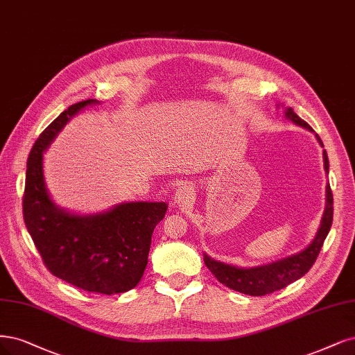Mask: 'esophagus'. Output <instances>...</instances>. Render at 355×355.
Returning a JSON list of instances; mask_svg holds the SVG:
<instances>
[{
	"label": "esophagus",
	"mask_w": 355,
	"mask_h": 355,
	"mask_svg": "<svg viewBox=\"0 0 355 355\" xmlns=\"http://www.w3.org/2000/svg\"><path fill=\"white\" fill-rule=\"evenodd\" d=\"M193 188L189 185L188 182H182L179 183V187L175 192V201L179 204V205H187L189 202L193 201Z\"/></svg>",
	"instance_id": "esophagus-1"
}]
</instances>
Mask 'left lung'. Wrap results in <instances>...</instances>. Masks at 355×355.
Here are the masks:
<instances>
[{
  "label": "left lung",
  "instance_id": "1",
  "mask_svg": "<svg viewBox=\"0 0 355 355\" xmlns=\"http://www.w3.org/2000/svg\"><path fill=\"white\" fill-rule=\"evenodd\" d=\"M279 107V104H277ZM285 119L291 120L292 123L301 126L310 132H314L309 123L292 110L291 107L285 108ZM315 138L323 146L322 139L315 133ZM323 163L326 173H329V158L326 151L323 150ZM334 218V195L331 191V185H326V207L320 220V226L315 232V236L307 247L292 255L285 257L272 263L255 267H236L232 264H226L211 259L210 255L204 252V263L209 267V270L217 277L220 284L225 286L238 291L241 294H247L251 297H263L272 294L275 291L282 289L289 284L295 282L300 277L307 273L311 266L314 264L317 255H319L323 242L331 230Z\"/></svg>",
  "mask_w": 355,
  "mask_h": 355
}]
</instances>
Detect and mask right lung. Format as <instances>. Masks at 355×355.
<instances>
[{"mask_svg": "<svg viewBox=\"0 0 355 355\" xmlns=\"http://www.w3.org/2000/svg\"><path fill=\"white\" fill-rule=\"evenodd\" d=\"M70 105L32 146L24 183L23 217L35 247L54 276L88 292L113 295L135 288L148 264L151 236L166 202L126 201L101 213L80 214L60 207L48 192L44 153L69 121L88 105Z\"/></svg>", "mask_w": 355, "mask_h": 355, "instance_id": "1", "label": "right lung"}]
</instances>
